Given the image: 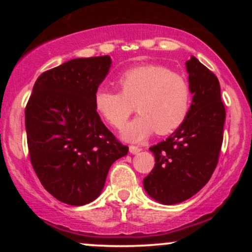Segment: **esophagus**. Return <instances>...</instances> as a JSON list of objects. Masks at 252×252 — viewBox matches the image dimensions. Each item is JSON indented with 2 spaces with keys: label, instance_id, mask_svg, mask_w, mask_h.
Segmentation results:
<instances>
[{
  "label": "esophagus",
  "instance_id": "obj_1",
  "mask_svg": "<svg viewBox=\"0 0 252 252\" xmlns=\"http://www.w3.org/2000/svg\"><path fill=\"white\" fill-rule=\"evenodd\" d=\"M141 150H142V149H141V148H138V147H135V146H130V147H129V152L131 153L132 155H136V154H138V153H140Z\"/></svg>",
  "mask_w": 252,
  "mask_h": 252
}]
</instances>
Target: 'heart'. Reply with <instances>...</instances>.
Instances as JSON below:
<instances>
[{
    "mask_svg": "<svg viewBox=\"0 0 252 252\" xmlns=\"http://www.w3.org/2000/svg\"><path fill=\"white\" fill-rule=\"evenodd\" d=\"M120 92L100 88L94 92L97 114L114 128H122L135 108L137 117L122 130L123 140L141 142L153 132L166 135L184 123L190 106L186 78L161 65L131 68L117 79Z\"/></svg>",
    "mask_w": 252,
    "mask_h": 252,
    "instance_id": "b5f03b06",
    "label": "heart"
}]
</instances>
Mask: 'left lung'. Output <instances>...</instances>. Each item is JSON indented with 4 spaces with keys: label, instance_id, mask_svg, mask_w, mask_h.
Returning a JSON list of instances; mask_svg holds the SVG:
<instances>
[{
    "label": "left lung",
    "instance_id": "8db88e82",
    "mask_svg": "<svg viewBox=\"0 0 252 252\" xmlns=\"http://www.w3.org/2000/svg\"><path fill=\"white\" fill-rule=\"evenodd\" d=\"M186 70L193 94L189 115L169 137L150 147L155 167L143 179L147 194L163 205L187 200L209 182L222 143L225 108L218 78L193 56Z\"/></svg>",
    "mask_w": 252,
    "mask_h": 252
}]
</instances>
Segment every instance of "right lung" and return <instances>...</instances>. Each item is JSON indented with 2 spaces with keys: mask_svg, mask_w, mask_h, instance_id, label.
Returning <instances> with one entry per match:
<instances>
[{
  "mask_svg": "<svg viewBox=\"0 0 252 252\" xmlns=\"http://www.w3.org/2000/svg\"><path fill=\"white\" fill-rule=\"evenodd\" d=\"M111 63L109 56L78 58L43 72L26 106L31 162L45 189L65 204L97 199L111 164L128 154L94 106Z\"/></svg>",
  "mask_w": 252,
  "mask_h": 252,
  "instance_id": "1",
  "label": "right lung"
}]
</instances>
